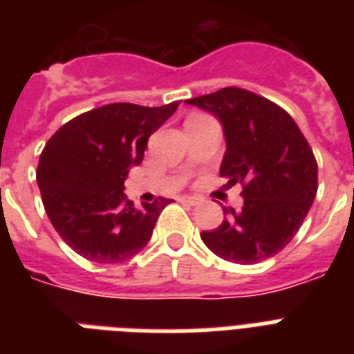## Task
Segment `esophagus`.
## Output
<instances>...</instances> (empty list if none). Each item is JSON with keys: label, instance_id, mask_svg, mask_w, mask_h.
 I'll list each match as a JSON object with an SVG mask.
<instances>
[{"label": "esophagus", "instance_id": "obj_1", "mask_svg": "<svg viewBox=\"0 0 354 354\" xmlns=\"http://www.w3.org/2000/svg\"><path fill=\"white\" fill-rule=\"evenodd\" d=\"M182 202L189 205H198L204 202V198H202V196H196V194H185V196H182Z\"/></svg>", "mask_w": 354, "mask_h": 354}]
</instances>
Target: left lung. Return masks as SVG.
Here are the masks:
<instances>
[{
	"label": "left lung",
	"instance_id": "left-lung-1",
	"mask_svg": "<svg viewBox=\"0 0 354 354\" xmlns=\"http://www.w3.org/2000/svg\"><path fill=\"white\" fill-rule=\"evenodd\" d=\"M222 124L226 152L221 176L242 183L241 211L200 236L224 261L255 264L274 257L294 239L318 191V165L307 139L288 113L242 88L189 99Z\"/></svg>",
	"mask_w": 354,
	"mask_h": 354
}]
</instances>
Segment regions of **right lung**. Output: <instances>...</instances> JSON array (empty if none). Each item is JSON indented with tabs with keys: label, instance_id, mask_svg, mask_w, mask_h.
<instances>
[{
	"label": "right lung",
	"instance_id": "obj_1",
	"mask_svg": "<svg viewBox=\"0 0 354 354\" xmlns=\"http://www.w3.org/2000/svg\"><path fill=\"white\" fill-rule=\"evenodd\" d=\"M178 104L95 108L58 128L41 150L36 182L47 216L66 244L88 261L122 263L150 241L171 200L160 196L136 209L122 193L124 180Z\"/></svg>",
	"mask_w": 354,
	"mask_h": 354
}]
</instances>
